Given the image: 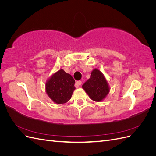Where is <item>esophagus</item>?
<instances>
[{"instance_id":"esophagus-1","label":"esophagus","mask_w":156,"mask_h":156,"mask_svg":"<svg viewBox=\"0 0 156 156\" xmlns=\"http://www.w3.org/2000/svg\"><path fill=\"white\" fill-rule=\"evenodd\" d=\"M82 84V82L81 81H77L76 83H75V87H76L77 88H78L79 87H80Z\"/></svg>"}]
</instances>
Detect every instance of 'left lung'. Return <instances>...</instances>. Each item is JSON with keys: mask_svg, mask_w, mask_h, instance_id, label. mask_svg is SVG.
<instances>
[{"mask_svg": "<svg viewBox=\"0 0 156 156\" xmlns=\"http://www.w3.org/2000/svg\"><path fill=\"white\" fill-rule=\"evenodd\" d=\"M83 88L93 101H101L109 92V87L104 75L98 69H94L90 78L83 84Z\"/></svg>", "mask_w": 156, "mask_h": 156, "instance_id": "1", "label": "left lung"}]
</instances>
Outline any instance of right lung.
<instances>
[{
	"mask_svg": "<svg viewBox=\"0 0 156 156\" xmlns=\"http://www.w3.org/2000/svg\"><path fill=\"white\" fill-rule=\"evenodd\" d=\"M75 80L69 73L61 69L47 81L45 90L48 96L57 104L68 102L75 89Z\"/></svg>",
	"mask_w": 156,
	"mask_h": 156,
	"instance_id": "1",
	"label": "right lung"
}]
</instances>
